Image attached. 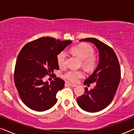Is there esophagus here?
Listing matches in <instances>:
<instances>
[{"label":"esophagus","instance_id":"1","mask_svg":"<svg viewBox=\"0 0 134 134\" xmlns=\"http://www.w3.org/2000/svg\"><path fill=\"white\" fill-rule=\"evenodd\" d=\"M66 84H67V85L71 86V87H76V85H74V84L69 83V82H66Z\"/></svg>","mask_w":134,"mask_h":134}]
</instances>
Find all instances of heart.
I'll return each instance as SVG.
<instances>
[{
    "label": "heart",
    "mask_w": 134,
    "mask_h": 134,
    "mask_svg": "<svg viewBox=\"0 0 134 134\" xmlns=\"http://www.w3.org/2000/svg\"><path fill=\"white\" fill-rule=\"evenodd\" d=\"M71 52L80 59L82 66L86 69H93L97 65V59L94 55V49L90 44L82 43L71 48ZM66 54L65 52H61L57 55V63L60 67H64L66 65ZM84 76L83 72L81 71L69 70L63 75L64 79L71 82H76L79 79Z\"/></svg>",
    "instance_id": "heart-1"
}]
</instances>
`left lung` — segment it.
<instances>
[{"label": "left lung", "instance_id": "8db88e82", "mask_svg": "<svg viewBox=\"0 0 134 134\" xmlns=\"http://www.w3.org/2000/svg\"><path fill=\"white\" fill-rule=\"evenodd\" d=\"M79 41L90 42L99 51L97 68L84 82L85 85L96 82L94 88H85V93L77 99L79 107L88 112H97L107 107L114 98L121 79V68L114 51L98 39L88 38Z\"/></svg>", "mask_w": 134, "mask_h": 134}]
</instances>
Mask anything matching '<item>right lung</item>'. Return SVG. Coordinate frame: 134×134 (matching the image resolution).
I'll return each mask as SVG.
<instances>
[{"label":"right lung","instance_id":"right-lung-1","mask_svg":"<svg viewBox=\"0 0 134 134\" xmlns=\"http://www.w3.org/2000/svg\"><path fill=\"white\" fill-rule=\"evenodd\" d=\"M42 37L26 44L16 60L14 80L20 98L30 109L43 111L52 107L57 101L56 94L64 87L65 81L55 77L54 69H59L57 55L71 44ZM46 75H52L54 81L44 82Z\"/></svg>","mask_w":134,"mask_h":134}]
</instances>
